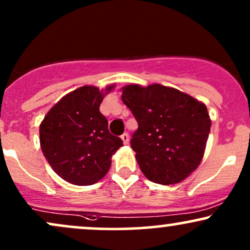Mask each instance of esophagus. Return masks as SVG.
I'll use <instances>...</instances> for the list:
<instances>
[{"label": "esophagus", "instance_id": "1", "mask_svg": "<svg viewBox=\"0 0 250 250\" xmlns=\"http://www.w3.org/2000/svg\"><path fill=\"white\" fill-rule=\"evenodd\" d=\"M121 140L123 141V143H125V144H128L129 143V135L127 133L122 134L121 135Z\"/></svg>", "mask_w": 250, "mask_h": 250}]
</instances>
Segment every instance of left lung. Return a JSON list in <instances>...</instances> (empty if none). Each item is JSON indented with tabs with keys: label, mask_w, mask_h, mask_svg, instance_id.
Segmentation results:
<instances>
[{
	"label": "left lung",
	"mask_w": 250,
	"mask_h": 250,
	"mask_svg": "<svg viewBox=\"0 0 250 250\" xmlns=\"http://www.w3.org/2000/svg\"><path fill=\"white\" fill-rule=\"evenodd\" d=\"M121 99L138 123L130 146L146 178L176 184L197 169L211 130L205 104L158 83L123 87Z\"/></svg>",
	"instance_id": "obj_1"
}]
</instances>
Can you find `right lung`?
<instances>
[{
    "instance_id": "obj_1",
    "label": "right lung",
    "mask_w": 250,
    "mask_h": 250,
    "mask_svg": "<svg viewBox=\"0 0 250 250\" xmlns=\"http://www.w3.org/2000/svg\"><path fill=\"white\" fill-rule=\"evenodd\" d=\"M106 93L83 86L65 95L44 117L39 127L42 151L53 171L71 184H95L109 170L112 155L123 146L108 130L100 113Z\"/></svg>"
}]
</instances>
